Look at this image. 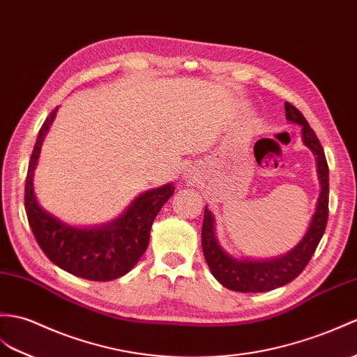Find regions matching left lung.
I'll use <instances>...</instances> for the list:
<instances>
[{"mask_svg":"<svg viewBox=\"0 0 357 357\" xmlns=\"http://www.w3.org/2000/svg\"><path fill=\"white\" fill-rule=\"evenodd\" d=\"M286 120L301 126L303 143L317 156L321 193L309 229L303 240L287 254L271 260H237L223 251L214 233V218L205 206L202 223V251L208 268L222 286L236 292H266L291 283L307 266L328 219V165L324 149L304 115L289 102L284 103Z\"/></svg>","mask_w":357,"mask_h":357,"instance_id":"obj_1","label":"left lung"}]
</instances>
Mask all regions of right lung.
Listing matches in <instances>:
<instances>
[{
    "label": "right lung",
    "mask_w": 357,
    "mask_h": 357,
    "mask_svg": "<svg viewBox=\"0 0 357 357\" xmlns=\"http://www.w3.org/2000/svg\"><path fill=\"white\" fill-rule=\"evenodd\" d=\"M56 112L57 107L50 112L39 129L30 156L24 195L30 228L40 250L56 266L91 281L115 280L128 273L146 252L152 223L175 192V185L165 184L139 195L120 218L106 225L96 228L66 225L39 205L33 190V173L40 147Z\"/></svg>",
    "instance_id": "right-lung-1"
}]
</instances>
